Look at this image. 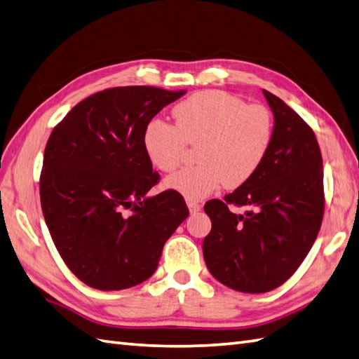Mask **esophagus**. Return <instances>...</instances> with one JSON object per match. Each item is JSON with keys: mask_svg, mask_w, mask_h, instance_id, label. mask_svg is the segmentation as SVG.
<instances>
[{"mask_svg": "<svg viewBox=\"0 0 359 359\" xmlns=\"http://www.w3.org/2000/svg\"><path fill=\"white\" fill-rule=\"evenodd\" d=\"M188 210L191 214H196L200 211V205L197 202H193V200H188Z\"/></svg>", "mask_w": 359, "mask_h": 359, "instance_id": "obj_1", "label": "esophagus"}]
</instances>
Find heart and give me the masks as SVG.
Masks as SVG:
<instances>
[{
	"mask_svg": "<svg viewBox=\"0 0 359 359\" xmlns=\"http://www.w3.org/2000/svg\"><path fill=\"white\" fill-rule=\"evenodd\" d=\"M176 127L151 121L144 131V148L157 170L171 172L197 147L198 165L166 179L165 185L188 200L212 194L222 183L234 189L260 170L273 140V116L263 104L220 90H205L172 108Z\"/></svg>",
	"mask_w": 359,
	"mask_h": 359,
	"instance_id": "heart-1",
	"label": "heart"
}]
</instances>
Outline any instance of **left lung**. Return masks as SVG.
Segmentation results:
<instances>
[{
  "mask_svg": "<svg viewBox=\"0 0 359 359\" xmlns=\"http://www.w3.org/2000/svg\"><path fill=\"white\" fill-rule=\"evenodd\" d=\"M273 111V140L252 179L205 203L212 228L203 240L208 269L238 292L281 286L309 254L324 215L323 157L311 125L263 90ZM232 205H246L245 215Z\"/></svg>",
  "mask_w": 359,
  "mask_h": 359,
  "instance_id": "8db88e82",
  "label": "left lung"
}]
</instances>
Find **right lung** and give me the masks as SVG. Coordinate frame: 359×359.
Wrapping results in <instances>:
<instances>
[{"instance_id":"obj_1","label":"right lung","mask_w":359,"mask_h":359,"mask_svg":"<svg viewBox=\"0 0 359 359\" xmlns=\"http://www.w3.org/2000/svg\"><path fill=\"white\" fill-rule=\"evenodd\" d=\"M185 90L114 87L86 97L50 135L41 208L64 263L87 286L121 290L148 280L165 241L188 217L172 189L145 198L161 176L144 131Z\"/></svg>"}]
</instances>
